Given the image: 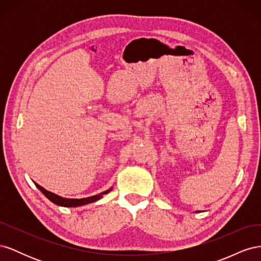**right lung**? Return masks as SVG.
<instances>
[{
  "mask_svg": "<svg viewBox=\"0 0 261 261\" xmlns=\"http://www.w3.org/2000/svg\"><path fill=\"white\" fill-rule=\"evenodd\" d=\"M35 185L38 187V189H40V192L48 198L50 201H52L53 203L58 204V206H62V207H80V206H84V204L87 203H91L99 200L100 198H102V196L108 194L109 192L112 191V187L108 189V191L98 194V195H94L91 197H87V198H82V199H74V198H64V197H61L57 194L51 193L49 191H46L42 186H40L39 184L35 183Z\"/></svg>",
  "mask_w": 261,
  "mask_h": 261,
  "instance_id": "1",
  "label": "right lung"
}]
</instances>
